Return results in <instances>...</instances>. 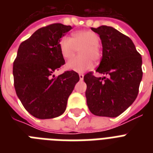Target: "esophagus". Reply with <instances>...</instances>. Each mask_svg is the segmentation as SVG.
Returning <instances> with one entry per match:
<instances>
[{
	"mask_svg": "<svg viewBox=\"0 0 153 153\" xmlns=\"http://www.w3.org/2000/svg\"><path fill=\"white\" fill-rule=\"evenodd\" d=\"M83 78H84V75L82 74H79V79L81 80V81H82L83 80Z\"/></svg>",
	"mask_w": 153,
	"mask_h": 153,
	"instance_id": "esophagus-1",
	"label": "esophagus"
}]
</instances>
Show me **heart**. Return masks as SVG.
<instances>
[{
  "instance_id": "heart-1",
  "label": "heart",
  "mask_w": 153,
  "mask_h": 153,
  "mask_svg": "<svg viewBox=\"0 0 153 153\" xmlns=\"http://www.w3.org/2000/svg\"><path fill=\"white\" fill-rule=\"evenodd\" d=\"M99 44V36L90 30L75 32L72 38L67 36H62L59 43L62 57L65 59H70L74 57L78 50L80 55L67 62V69L78 73L91 69L93 67V60L98 61L102 56Z\"/></svg>"
}]
</instances>
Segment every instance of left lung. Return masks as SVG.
I'll list each match as a JSON object with an SVG mask.
<instances>
[{
    "label": "left lung",
    "mask_w": 153,
    "mask_h": 153,
    "mask_svg": "<svg viewBox=\"0 0 153 153\" xmlns=\"http://www.w3.org/2000/svg\"><path fill=\"white\" fill-rule=\"evenodd\" d=\"M91 30L102 44V59L96 71L105 77L84 76L86 103L96 116L115 117L127 109L137 97L142 79V58L129 37L109 26Z\"/></svg>",
    "instance_id": "obj_1"
}]
</instances>
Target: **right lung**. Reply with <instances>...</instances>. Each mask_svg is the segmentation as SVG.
<instances>
[{
	"label": "right lung",
	"instance_id": "obj_1",
	"mask_svg": "<svg viewBox=\"0 0 153 153\" xmlns=\"http://www.w3.org/2000/svg\"><path fill=\"white\" fill-rule=\"evenodd\" d=\"M71 26L52 24L41 27L20 44L13 62L16 95L30 114L54 118L64 113L67 99L79 81L78 73H53L65 63L59 43Z\"/></svg>",
	"mask_w": 153,
	"mask_h": 153
}]
</instances>
